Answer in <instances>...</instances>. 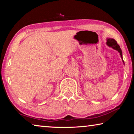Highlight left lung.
Instances as JSON below:
<instances>
[{"instance_id":"8db88e82","label":"left lung","mask_w":134,"mask_h":134,"mask_svg":"<svg viewBox=\"0 0 134 134\" xmlns=\"http://www.w3.org/2000/svg\"><path fill=\"white\" fill-rule=\"evenodd\" d=\"M106 45H108V47H111V48H113L115 50H116L118 53H119V55L121 56V57L122 58V62H123L124 64H125L124 60H123V57H122V52L121 48H120L119 45L117 44V42L115 41L114 39L113 38H106Z\"/></svg>"}]
</instances>
